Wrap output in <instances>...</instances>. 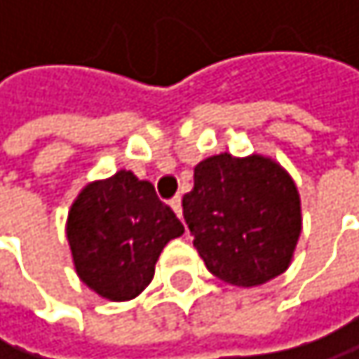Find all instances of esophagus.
Listing matches in <instances>:
<instances>
[{"label":"esophagus","mask_w":359,"mask_h":359,"mask_svg":"<svg viewBox=\"0 0 359 359\" xmlns=\"http://www.w3.org/2000/svg\"><path fill=\"white\" fill-rule=\"evenodd\" d=\"M170 206H172V211H174L178 217H183V200H181V196H174V198L170 200Z\"/></svg>","instance_id":"1"}]
</instances>
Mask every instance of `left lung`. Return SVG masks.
Wrapping results in <instances>:
<instances>
[{"label": "left lung", "mask_w": 359, "mask_h": 359, "mask_svg": "<svg viewBox=\"0 0 359 359\" xmlns=\"http://www.w3.org/2000/svg\"><path fill=\"white\" fill-rule=\"evenodd\" d=\"M183 215L206 269L241 288L284 273L302 234L297 185L265 155L222 153L200 161Z\"/></svg>", "instance_id": "8db88e82"}]
</instances>
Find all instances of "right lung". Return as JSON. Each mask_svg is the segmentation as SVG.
Here are the masks:
<instances>
[{
  "label": "right lung",
  "mask_w": 359,
  "mask_h": 359,
  "mask_svg": "<svg viewBox=\"0 0 359 359\" xmlns=\"http://www.w3.org/2000/svg\"><path fill=\"white\" fill-rule=\"evenodd\" d=\"M185 232L155 187L131 170L88 183L71 204L66 239L79 280L109 302L137 297L168 241Z\"/></svg>",
  "instance_id": "1"
}]
</instances>
